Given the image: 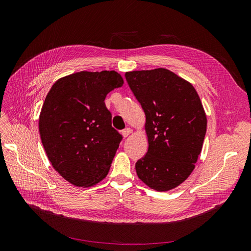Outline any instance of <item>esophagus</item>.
I'll use <instances>...</instances> for the list:
<instances>
[{"label":"esophagus","instance_id":"esophagus-1","mask_svg":"<svg viewBox=\"0 0 251 251\" xmlns=\"http://www.w3.org/2000/svg\"><path fill=\"white\" fill-rule=\"evenodd\" d=\"M131 133H132V128H130V127H126L125 130L121 131V134H123V136H124L125 138H126V137H127V136L130 135Z\"/></svg>","mask_w":251,"mask_h":251}]
</instances>
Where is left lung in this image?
<instances>
[{"label": "left lung", "instance_id": "obj_1", "mask_svg": "<svg viewBox=\"0 0 251 251\" xmlns=\"http://www.w3.org/2000/svg\"><path fill=\"white\" fill-rule=\"evenodd\" d=\"M126 79L147 118L149 150L136 173L151 188L170 191L191 175L201 153L206 116L199 95L163 68L126 72Z\"/></svg>", "mask_w": 251, "mask_h": 251}]
</instances>
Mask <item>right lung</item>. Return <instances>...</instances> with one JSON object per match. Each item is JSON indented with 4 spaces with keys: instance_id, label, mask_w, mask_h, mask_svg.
<instances>
[{
    "instance_id": "add662e5",
    "label": "right lung",
    "mask_w": 251,
    "mask_h": 251,
    "mask_svg": "<svg viewBox=\"0 0 251 251\" xmlns=\"http://www.w3.org/2000/svg\"><path fill=\"white\" fill-rule=\"evenodd\" d=\"M116 71H81L58 79L40 115V135L54 170L76 186L102 180L120 141L104 104L112 90L123 87Z\"/></svg>"
}]
</instances>
